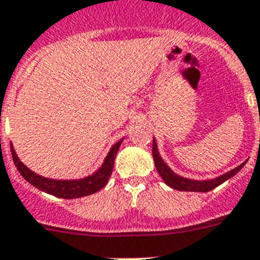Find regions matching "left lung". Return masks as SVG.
<instances>
[{
    "instance_id": "left-lung-1",
    "label": "left lung",
    "mask_w": 260,
    "mask_h": 260,
    "mask_svg": "<svg viewBox=\"0 0 260 260\" xmlns=\"http://www.w3.org/2000/svg\"><path fill=\"white\" fill-rule=\"evenodd\" d=\"M152 156H153V161H155L156 169H157L158 174H160L162 180H164V182L167 183L168 186H171L172 189L180 190V191H199V192L211 191L212 189H215V187H217L219 185L224 183L226 180L232 178L234 174H237L238 172L242 169L243 165L246 164V161L242 162V164L238 165L237 168H234V169L221 174V176L216 177V178H213V180L197 181V180H189V178H185V177H181L178 176V174L174 173L171 168L165 164L164 160L161 158V156L158 155L157 144H156L155 139H153V143H152Z\"/></svg>"
}]
</instances>
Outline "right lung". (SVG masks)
I'll return each mask as SVG.
<instances>
[{"label": "right lung", "mask_w": 260, "mask_h": 260, "mask_svg": "<svg viewBox=\"0 0 260 260\" xmlns=\"http://www.w3.org/2000/svg\"><path fill=\"white\" fill-rule=\"evenodd\" d=\"M122 143V139L119 142H117L110 151L108 152L107 157H105L104 162L98 171L95 172L91 176L86 177V178H82V180H52V178H45V177H41L39 174H36L35 172L29 171L26 165L23 164L19 160V157L17 156L15 151H14V147L10 146L11 148V156H13V161L17 167V169L19 171V173L22 174V177L27 182L31 183L32 186H35L36 189L41 190V191L48 192L50 195H54V197H58V198L63 199H75V198H82V197H87V195L95 194L96 191L102 190L105 185H107L108 180H109L112 171H113L114 165V158H116L117 152H118V148Z\"/></svg>", "instance_id": "add662e5"}]
</instances>
